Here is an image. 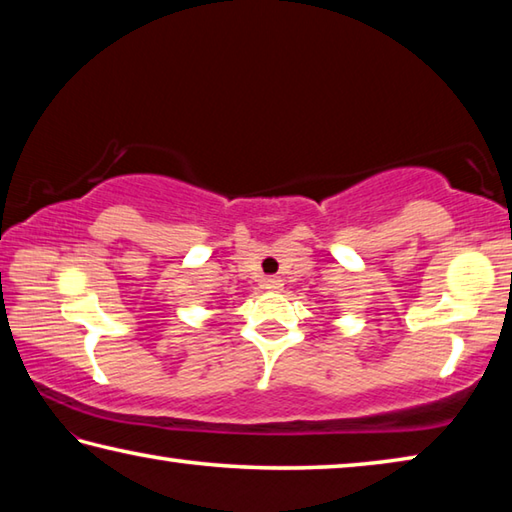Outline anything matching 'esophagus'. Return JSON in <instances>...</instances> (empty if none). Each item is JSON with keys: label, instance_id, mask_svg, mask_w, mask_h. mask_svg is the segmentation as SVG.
Masks as SVG:
<instances>
[{"label": "esophagus", "instance_id": "34e87169", "mask_svg": "<svg viewBox=\"0 0 512 512\" xmlns=\"http://www.w3.org/2000/svg\"><path fill=\"white\" fill-rule=\"evenodd\" d=\"M263 288L267 292H279L283 288V281L279 279V276H270V279L263 281Z\"/></svg>", "mask_w": 512, "mask_h": 512}]
</instances>
